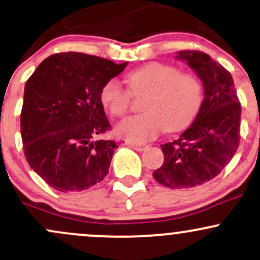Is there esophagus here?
I'll list each match as a JSON object with an SVG mask.
<instances>
[{"label":"esophagus","mask_w":260,"mask_h":260,"mask_svg":"<svg viewBox=\"0 0 260 260\" xmlns=\"http://www.w3.org/2000/svg\"><path fill=\"white\" fill-rule=\"evenodd\" d=\"M128 147L133 148V149L138 150V152H143L145 148H147V144H143V143H128Z\"/></svg>","instance_id":"esophagus-1"}]
</instances>
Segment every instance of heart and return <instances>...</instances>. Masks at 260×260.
<instances>
[{
	"mask_svg": "<svg viewBox=\"0 0 260 260\" xmlns=\"http://www.w3.org/2000/svg\"><path fill=\"white\" fill-rule=\"evenodd\" d=\"M129 89L117 79H110L100 90V100L115 117L128 112L135 95L145 93L142 108L145 112L124 119L116 128L121 138L143 143L165 129L179 132L192 123L204 104V85L193 74L180 73L176 67L152 61L127 74Z\"/></svg>",
	"mask_w": 260,
	"mask_h": 260,
	"instance_id": "heart-1",
	"label": "heart"
}]
</instances>
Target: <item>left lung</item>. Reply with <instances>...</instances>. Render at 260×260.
Wrapping results in <instances>:
<instances>
[{
    "label": "left lung",
    "instance_id": "8db88e82",
    "mask_svg": "<svg viewBox=\"0 0 260 260\" xmlns=\"http://www.w3.org/2000/svg\"><path fill=\"white\" fill-rule=\"evenodd\" d=\"M176 58L198 74L204 85V104L180 138L160 145L164 162L153 176L170 189H186L210 181L233 158L241 141L242 107L232 75L210 55L181 50Z\"/></svg>",
    "mask_w": 260,
    "mask_h": 260
}]
</instances>
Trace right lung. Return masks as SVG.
I'll use <instances>...</instances> for the list:
<instances>
[{
  "instance_id": "1",
  "label": "right lung",
  "mask_w": 260,
  "mask_h": 260,
  "mask_svg": "<svg viewBox=\"0 0 260 260\" xmlns=\"http://www.w3.org/2000/svg\"><path fill=\"white\" fill-rule=\"evenodd\" d=\"M127 64L75 51L58 53L44 59L25 82L21 112L24 155L53 189L86 190L108 174L118 145L93 141L111 129L100 90Z\"/></svg>"
}]
</instances>
